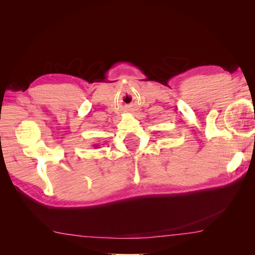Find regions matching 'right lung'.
<instances>
[{"mask_svg":"<svg viewBox=\"0 0 255 255\" xmlns=\"http://www.w3.org/2000/svg\"><path fill=\"white\" fill-rule=\"evenodd\" d=\"M95 148H97V144H96V145H95Z\"/></svg>","mask_w":255,"mask_h":255,"instance_id":"right-lung-1","label":"right lung"}]
</instances>
